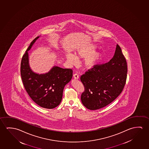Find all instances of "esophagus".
Returning <instances> with one entry per match:
<instances>
[{
  "label": "esophagus",
  "instance_id": "34e87169",
  "mask_svg": "<svg viewBox=\"0 0 149 149\" xmlns=\"http://www.w3.org/2000/svg\"><path fill=\"white\" fill-rule=\"evenodd\" d=\"M74 78L76 79H78L79 78V75H78V74H74L73 75Z\"/></svg>",
  "mask_w": 149,
  "mask_h": 149
}]
</instances>
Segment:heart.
<instances>
[{"mask_svg":"<svg viewBox=\"0 0 149 149\" xmlns=\"http://www.w3.org/2000/svg\"><path fill=\"white\" fill-rule=\"evenodd\" d=\"M96 46L89 44L78 48L75 52V56L71 54L68 53L66 55V59L70 64L74 65L77 62L78 59L85 58L84 65L86 69H93L99 64L103 58V54L100 52H95Z\"/></svg>","mask_w":149,"mask_h":149,"instance_id":"1","label":"heart"}]
</instances>
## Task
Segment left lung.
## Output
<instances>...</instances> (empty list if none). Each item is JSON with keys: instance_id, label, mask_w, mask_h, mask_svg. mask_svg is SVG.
Returning a JSON list of instances; mask_svg holds the SVG:
<instances>
[{"instance_id": "obj_1", "label": "left lung", "mask_w": 149, "mask_h": 149, "mask_svg": "<svg viewBox=\"0 0 149 149\" xmlns=\"http://www.w3.org/2000/svg\"><path fill=\"white\" fill-rule=\"evenodd\" d=\"M127 66L117 44L113 57L105 64L96 65L80 77L85 88L81 95L83 105L90 110L104 107L119 96L126 83Z\"/></svg>"}]
</instances>
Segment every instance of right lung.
Wrapping results in <instances>:
<instances>
[{
  "label": "right lung",
  "instance_id": "add662e5",
  "mask_svg": "<svg viewBox=\"0 0 149 149\" xmlns=\"http://www.w3.org/2000/svg\"><path fill=\"white\" fill-rule=\"evenodd\" d=\"M39 37L31 42L23 55L21 64V77L26 90L32 100L42 107L53 109L61 103L64 86L72 78L73 71L54 66L46 73L40 74L33 72L29 64L28 51Z\"/></svg>",
  "mask_w": 149,
  "mask_h": 149
}]
</instances>
